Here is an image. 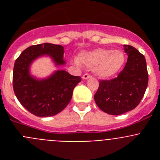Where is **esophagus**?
I'll return each instance as SVG.
<instances>
[{
    "label": "esophagus",
    "instance_id": "34e87169",
    "mask_svg": "<svg viewBox=\"0 0 160 160\" xmlns=\"http://www.w3.org/2000/svg\"><path fill=\"white\" fill-rule=\"evenodd\" d=\"M90 78H91V75H90L89 73H85V74H83L82 76L83 79H88Z\"/></svg>",
    "mask_w": 160,
    "mask_h": 160
}]
</instances>
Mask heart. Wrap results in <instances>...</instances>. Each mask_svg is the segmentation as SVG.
Masks as SVG:
<instances>
[{"label":"heart","mask_w":160,"mask_h":160,"mask_svg":"<svg viewBox=\"0 0 160 160\" xmlns=\"http://www.w3.org/2000/svg\"><path fill=\"white\" fill-rule=\"evenodd\" d=\"M125 56L119 49L111 50L99 48L90 52H83L80 54L79 61H76L77 65L80 63L89 68H94V73L102 78H108L114 75L123 65Z\"/></svg>","instance_id":"obj_1"}]
</instances>
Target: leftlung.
Segmentation results:
<instances>
[{
  "mask_svg": "<svg viewBox=\"0 0 160 160\" xmlns=\"http://www.w3.org/2000/svg\"><path fill=\"white\" fill-rule=\"evenodd\" d=\"M128 62L116 78L100 80L94 101L102 111L118 115L135 109L143 97L148 84V73L143 54L124 45Z\"/></svg>",
  "mask_w": 160,
  "mask_h": 160,
  "instance_id": "obj_1",
  "label": "left lung"
}]
</instances>
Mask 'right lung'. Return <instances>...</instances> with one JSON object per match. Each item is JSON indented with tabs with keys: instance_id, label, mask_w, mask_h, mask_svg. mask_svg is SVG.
<instances>
[{
	"instance_id": "obj_1",
	"label": "right lung",
	"mask_w": 160,
	"mask_h": 160,
	"mask_svg": "<svg viewBox=\"0 0 160 160\" xmlns=\"http://www.w3.org/2000/svg\"><path fill=\"white\" fill-rule=\"evenodd\" d=\"M63 53L60 45L39 44L25 49L15 61L12 73L15 95L21 104L36 116H53L63 111L71 100L74 87L81 82V77L65 70H58L44 80H37L29 75V66L35 58L48 54L56 64L62 65Z\"/></svg>"
}]
</instances>
